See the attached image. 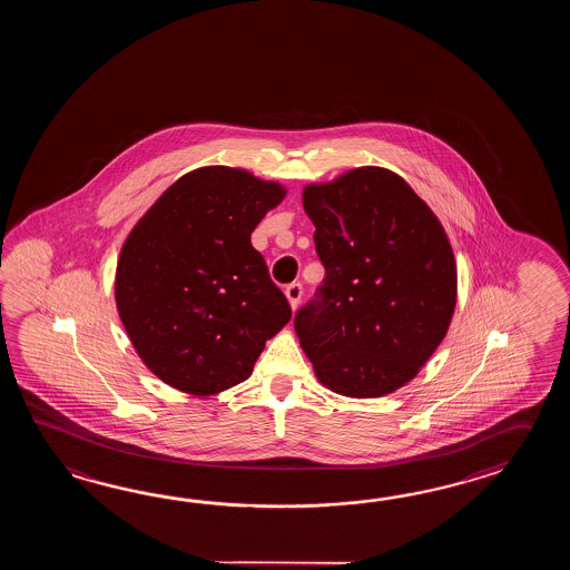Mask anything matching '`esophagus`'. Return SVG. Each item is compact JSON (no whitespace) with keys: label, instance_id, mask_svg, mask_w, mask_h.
<instances>
[{"label":"esophagus","instance_id":"1","mask_svg":"<svg viewBox=\"0 0 570 570\" xmlns=\"http://www.w3.org/2000/svg\"><path fill=\"white\" fill-rule=\"evenodd\" d=\"M285 295H287V299H289L291 309L295 312V309L299 307V302H302V283H291V285H287V289H285Z\"/></svg>","mask_w":570,"mask_h":570}]
</instances>
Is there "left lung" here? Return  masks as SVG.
I'll return each mask as SVG.
<instances>
[{"instance_id": "8db88e82", "label": "left lung", "mask_w": 570, "mask_h": 570, "mask_svg": "<svg viewBox=\"0 0 570 570\" xmlns=\"http://www.w3.org/2000/svg\"><path fill=\"white\" fill-rule=\"evenodd\" d=\"M326 268L295 332L317 381L346 397L410 383L449 332L456 263L436 214L393 170L352 169L303 189Z\"/></svg>"}]
</instances>
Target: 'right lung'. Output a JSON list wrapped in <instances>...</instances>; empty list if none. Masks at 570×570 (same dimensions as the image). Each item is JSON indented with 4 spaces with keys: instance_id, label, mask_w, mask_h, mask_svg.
<instances>
[{
    "instance_id": "add662e5",
    "label": "right lung",
    "mask_w": 570,
    "mask_h": 570,
    "mask_svg": "<svg viewBox=\"0 0 570 570\" xmlns=\"http://www.w3.org/2000/svg\"><path fill=\"white\" fill-rule=\"evenodd\" d=\"M285 187L202 167L158 197L124 240L116 307L150 373L183 393L218 395L253 375L291 320L250 234Z\"/></svg>"
}]
</instances>
